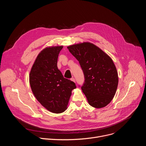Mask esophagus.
I'll return each instance as SVG.
<instances>
[{
	"instance_id": "1",
	"label": "esophagus",
	"mask_w": 146,
	"mask_h": 146,
	"mask_svg": "<svg viewBox=\"0 0 146 146\" xmlns=\"http://www.w3.org/2000/svg\"><path fill=\"white\" fill-rule=\"evenodd\" d=\"M71 80H72V81H73V82H76V81H75V79H74V78H73H73H71Z\"/></svg>"
}]
</instances>
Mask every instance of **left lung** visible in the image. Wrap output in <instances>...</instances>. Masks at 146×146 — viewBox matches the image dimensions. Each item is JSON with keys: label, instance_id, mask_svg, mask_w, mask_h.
<instances>
[{"label": "left lung", "instance_id": "1", "mask_svg": "<svg viewBox=\"0 0 146 146\" xmlns=\"http://www.w3.org/2000/svg\"><path fill=\"white\" fill-rule=\"evenodd\" d=\"M79 62L85 81L81 90L95 108L106 106L114 98L118 83V73L111 58L89 42L68 47Z\"/></svg>", "mask_w": 146, "mask_h": 146}]
</instances>
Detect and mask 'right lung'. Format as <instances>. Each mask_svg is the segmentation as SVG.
Masks as SVG:
<instances>
[{"label": "right lung", "mask_w": 146, "mask_h": 146, "mask_svg": "<svg viewBox=\"0 0 146 146\" xmlns=\"http://www.w3.org/2000/svg\"><path fill=\"white\" fill-rule=\"evenodd\" d=\"M63 46L48 47L37 55L29 74L31 90L36 99L53 113L67 109L75 83L64 77L58 69L59 54Z\"/></svg>", "instance_id": "obj_1"}]
</instances>
